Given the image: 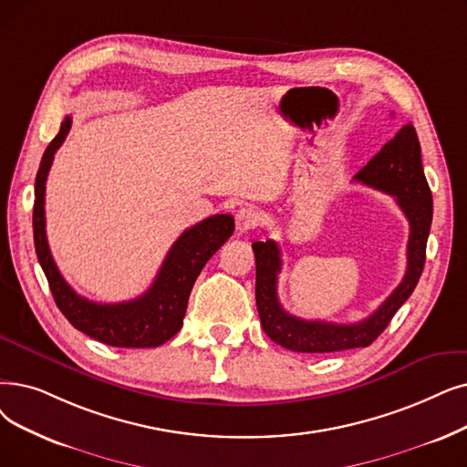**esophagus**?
I'll use <instances>...</instances> for the list:
<instances>
[{
	"label": "esophagus",
	"mask_w": 467,
	"mask_h": 467,
	"mask_svg": "<svg viewBox=\"0 0 467 467\" xmlns=\"http://www.w3.org/2000/svg\"><path fill=\"white\" fill-rule=\"evenodd\" d=\"M261 215L254 206H242L236 212V229L240 233H248L259 225Z\"/></svg>",
	"instance_id": "1"
}]
</instances>
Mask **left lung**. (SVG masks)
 <instances>
[{
	"mask_svg": "<svg viewBox=\"0 0 467 467\" xmlns=\"http://www.w3.org/2000/svg\"><path fill=\"white\" fill-rule=\"evenodd\" d=\"M355 181L395 196L407 215L410 234L407 248V273L402 282L368 317L355 324H334L324 320H303L282 309L276 296V282L282 267L276 242H254L255 255V303L265 334L296 353H334L355 348H368L388 328L389 320L410 297L421 276L425 246L433 219V198L423 175L421 149L412 124L402 126L397 135L364 166Z\"/></svg>",
	"mask_w": 467,
	"mask_h": 467,
	"instance_id": "8db88e82",
	"label": "left lung"
}]
</instances>
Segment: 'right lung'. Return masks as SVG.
<instances>
[{
	"label": "right lung",
	"instance_id": "1",
	"mask_svg": "<svg viewBox=\"0 0 467 467\" xmlns=\"http://www.w3.org/2000/svg\"><path fill=\"white\" fill-rule=\"evenodd\" d=\"M72 118L67 116L57 137L44 152L36 175L34 198V246L53 299L68 322L79 332L112 348H158L171 339L187 313V303L194 282L208 259L231 238L234 219L229 213L212 215L181 234L152 282L137 299L121 303H95L78 296L58 273L46 234V181L53 156L65 143Z\"/></svg>",
	"mask_w": 467,
	"mask_h": 467
}]
</instances>
